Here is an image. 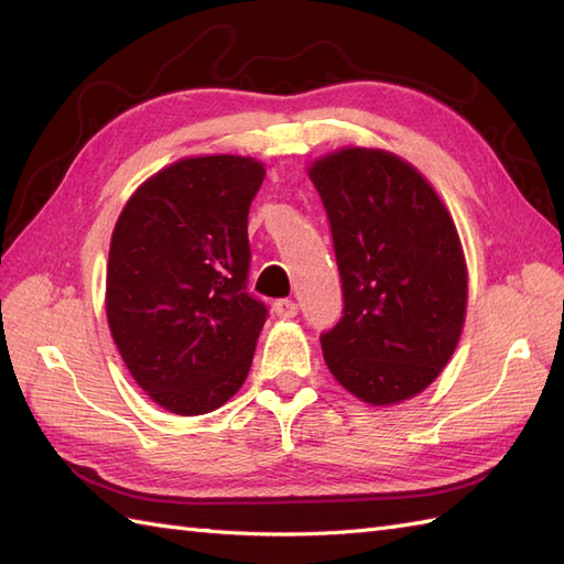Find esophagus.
<instances>
[{"label": "esophagus", "instance_id": "34e87169", "mask_svg": "<svg viewBox=\"0 0 564 564\" xmlns=\"http://www.w3.org/2000/svg\"><path fill=\"white\" fill-rule=\"evenodd\" d=\"M273 314H276L279 319H293L297 314V305L293 300H276L273 302Z\"/></svg>", "mask_w": 564, "mask_h": 564}]
</instances>
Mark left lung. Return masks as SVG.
I'll return each mask as SVG.
<instances>
[{
    "label": "left lung",
    "mask_w": 564,
    "mask_h": 564,
    "mask_svg": "<svg viewBox=\"0 0 564 564\" xmlns=\"http://www.w3.org/2000/svg\"><path fill=\"white\" fill-rule=\"evenodd\" d=\"M334 234L343 319L322 336L334 379L371 408L441 377L467 316L469 273L453 214L420 169L379 148L307 164Z\"/></svg>",
    "instance_id": "8db88e82"
}]
</instances>
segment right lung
<instances>
[{"label": "right lung", "instance_id": "obj_1", "mask_svg": "<svg viewBox=\"0 0 564 564\" xmlns=\"http://www.w3.org/2000/svg\"><path fill=\"white\" fill-rule=\"evenodd\" d=\"M264 164L183 156L128 197L107 262V322L135 383L171 414L219 410L248 379L262 302L245 293Z\"/></svg>", "mask_w": 564, "mask_h": 564}]
</instances>
